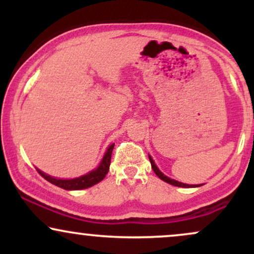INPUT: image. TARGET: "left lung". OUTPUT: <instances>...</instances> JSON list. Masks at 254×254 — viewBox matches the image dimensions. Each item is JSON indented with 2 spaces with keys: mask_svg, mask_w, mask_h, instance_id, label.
I'll list each match as a JSON object with an SVG mask.
<instances>
[{
  "mask_svg": "<svg viewBox=\"0 0 254 254\" xmlns=\"http://www.w3.org/2000/svg\"><path fill=\"white\" fill-rule=\"evenodd\" d=\"M149 160H150V164H151V168H153V171L155 172V174L157 177L160 178L161 180H164V182L171 184V185H174V186H179V188H197V186H200V185H189V184H184V183H180V182H177V180L174 179H171V178L166 177L164 173H162L161 171L159 170V168L156 167L155 162H154V160L151 159V156L149 155Z\"/></svg>",
  "mask_w": 254,
  "mask_h": 254,
  "instance_id": "8db88e82",
  "label": "left lung"
}]
</instances>
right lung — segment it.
Wrapping results in <instances>:
<instances>
[{
    "mask_svg": "<svg viewBox=\"0 0 254 254\" xmlns=\"http://www.w3.org/2000/svg\"><path fill=\"white\" fill-rule=\"evenodd\" d=\"M113 147H115V143H112L107 148L106 153L101 160L100 165L98 166V168H95L94 171L89 172V173L84 174L82 177L74 178V179H57V178H54L51 176H48L44 172L40 170H37L38 173L42 176L44 179H46L48 182H50L54 185L58 186V188H62L64 190H82V189H88L90 186L95 185L99 182L104 179L106 177L107 172L110 170V164H111V155H112Z\"/></svg>",
    "mask_w": 254,
    "mask_h": 254,
    "instance_id": "obj_1",
    "label": "right lung"
}]
</instances>
